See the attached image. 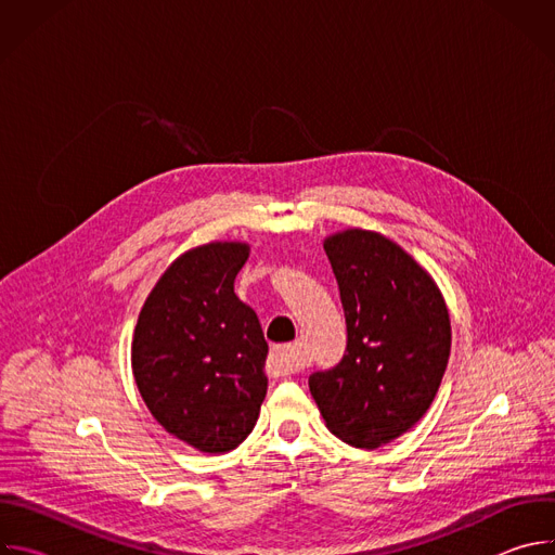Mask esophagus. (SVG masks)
<instances>
[{"mask_svg":"<svg viewBox=\"0 0 555 555\" xmlns=\"http://www.w3.org/2000/svg\"><path fill=\"white\" fill-rule=\"evenodd\" d=\"M268 366L272 375H289L298 371V360H296V347L285 343V345H274L270 351Z\"/></svg>","mask_w":555,"mask_h":555,"instance_id":"34e87169","label":"esophagus"}]
</instances>
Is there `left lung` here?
Returning a JSON list of instances; mask_svg holds the SVG:
<instances>
[{
	"label": "left lung",
	"instance_id": "obj_1",
	"mask_svg": "<svg viewBox=\"0 0 555 555\" xmlns=\"http://www.w3.org/2000/svg\"><path fill=\"white\" fill-rule=\"evenodd\" d=\"M347 319V353L309 377L327 428L375 450L409 433L443 379L452 330L435 279L388 236L347 228L325 236Z\"/></svg>",
	"mask_w": 555,
	"mask_h": 555
}]
</instances>
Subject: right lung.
Listing matches in <instances>:
<instances>
[{
    "label": "right lung",
    "mask_w": 555,
    "mask_h": 555,
    "mask_svg": "<svg viewBox=\"0 0 555 555\" xmlns=\"http://www.w3.org/2000/svg\"><path fill=\"white\" fill-rule=\"evenodd\" d=\"M246 242H210L180 255L149 292L133 330L131 371L149 413L206 454L240 446L268 392V343L234 294Z\"/></svg>",
    "instance_id": "obj_1"
}]
</instances>
